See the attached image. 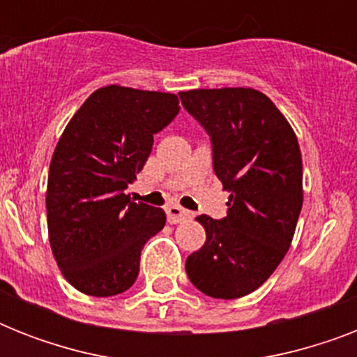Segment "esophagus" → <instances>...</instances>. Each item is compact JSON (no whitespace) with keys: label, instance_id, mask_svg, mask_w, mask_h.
<instances>
[{"label":"esophagus","instance_id":"esophagus-1","mask_svg":"<svg viewBox=\"0 0 357 357\" xmlns=\"http://www.w3.org/2000/svg\"><path fill=\"white\" fill-rule=\"evenodd\" d=\"M167 218L170 224H179L183 222V220H187V218H190V211L183 209V207L178 206V204H172V206L167 207Z\"/></svg>","mask_w":357,"mask_h":357}]
</instances>
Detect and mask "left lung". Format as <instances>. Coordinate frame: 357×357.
<instances>
[{"label": "left lung", "mask_w": 357, "mask_h": 357, "mask_svg": "<svg viewBox=\"0 0 357 357\" xmlns=\"http://www.w3.org/2000/svg\"><path fill=\"white\" fill-rule=\"evenodd\" d=\"M179 98L211 137L213 168L229 192L226 217H196L206 244L185 271L207 296L241 298L271 278L293 241L304 200L298 140L254 89H196Z\"/></svg>", "instance_id": "8db88e82"}]
</instances>
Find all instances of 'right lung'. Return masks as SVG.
I'll return each mask as SVG.
<instances>
[{"label": "right lung", "mask_w": 357, "mask_h": 357, "mask_svg": "<svg viewBox=\"0 0 357 357\" xmlns=\"http://www.w3.org/2000/svg\"><path fill=\"white\" fill-rule=\"evenodd\" d=\"M170 92L109 85L64 128L47 176V234L63 276L91 296H114L139 276L140 252L167 215L123 190L148 161L153 135L176 119Z\"/></svg>", "instance_id": "add662e5"}]
</instances>
